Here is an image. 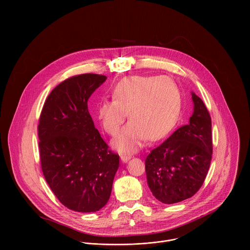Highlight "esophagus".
Here are the masks:
<instances>
[{"label": "esophagus", "instance_id": "1", "mask_svg": "<svg viewBox=\"0 0 250 250\" xmlns=\"http://www.w3.org/2000/svg\"><path fill=\"white\" fill-rule=\"evenodd\" d=\"M120 159H121V162H122L123 164H126V163L131 159V156L126 155V154H123V155L120 156Z\"/></svg>", "mask_w": 250, "mask_h": 250}]
</instances>
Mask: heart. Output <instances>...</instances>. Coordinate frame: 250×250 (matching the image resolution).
<instances>
[{
  "mask_svg": "<svg viewBox=\"0 0 250 250\" xmlns=\"http://www.w3.org/2000/svg\"><path fill=\"white\" fill-rule=\"evenodd\" d=\"M181 107L176 83L167 76H132L112 89V100L97 107V117L110 136L118 134L127 116L130 121L112 142L119 152H135L149 139L166 137L174 127Z\"/></svg>",
  "mask_w": 250,
  "mask_h": 250,
  "instance_id": "obj_1",
  "label": "heart"
}]
</instances>
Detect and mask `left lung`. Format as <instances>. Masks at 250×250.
Returning a JSON list of instances; mask_svg holds the SVG:
<instances>
[{
    "label": "left lung",
    "mask_w": 250,
    "mask_h": 250,
    "mask_svg": "<svg viewBox=\"0 0 250 250\" xmlns=\"http://www.w3.org/2000/svg\"><path fill=\"white\" fill-rule=\"evenodd\" d=\"M193 111L188 123L153 149L145 159L147 184L156 199L174 204L201 188L212 160V121L203 101L190 92Z\"/></svg>",
    "instance_id": "obj_1"
}]
</instances>
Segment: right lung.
Masks as SVG:
<instances>
[{"label": "right lung", "mask_w": 250, "mask_h": 250, "mask_svg": "<svg viewBox=\"0 0 250 250\" xmlns=\"http://www.w3.org/2000/svg\"><path fill=\"white\" fill-rule=\"evenodd\" d=\"M106 80L97 74L65 80L49 94L39 118L43 175L61 203L75 212L102 209L119 167V156L107 149L87 107Z\"/></svg>", "instance_id": "add662e5"}]
</instances>
